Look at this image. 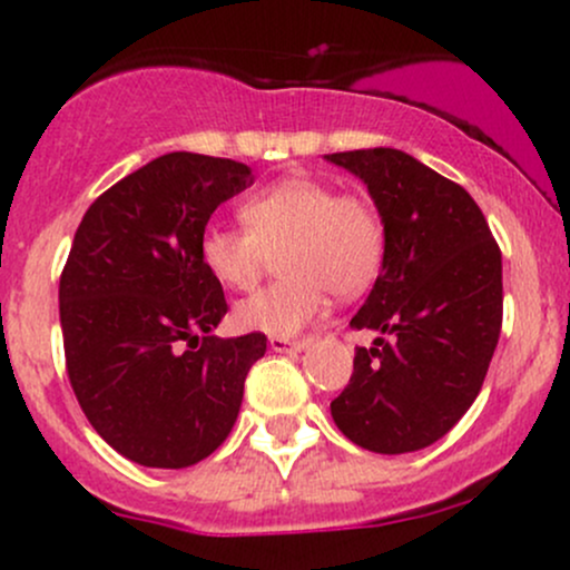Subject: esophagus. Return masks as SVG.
Instances as JSON below:
<instances>
[{"label":"esophagus","instance_id":"obj_1","mask_svg":"<svg viewBox=\"0 0 570 570\" xmlns=\"http://www.w3.org/2000/svg\"><path fill=\"white\" fill-rule=\"evenodd\" d=\"M271 348L276 353H297L307 348V340H289V337H271Z\"/></svg>","mask_w":570,"mask_h":570}]
</instances>
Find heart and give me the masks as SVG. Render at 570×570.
<instances>
[{
	"label": "heart",
	"mask_w": 570,
	"mask_h": 570,
	"mask_svg": "<svg viewBox=\"0 0 570 570\" xmlns=\"http://www.w3.org/2000/svg\"><path fill=\"white\" fill-rule=\"evenodd\" d=\"M246 230L212 225L200 235V259L227 289H252L271 271L276 284L233 307L244 332L292 337L316 322L326 292L356 297L375 281L385 254L381 212L367 195L340 193L318 176H289L240 206Z\"/></svg>",
	"instance_id": "heart-1"
}]
</instances>
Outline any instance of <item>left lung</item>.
<instances>
[{
    "mask_svg": "<svg viewBox=\"0 0 570 570\" xmlns=\"http://www.w3.org/2000/svg\"><path fill=\"white\" fill-rule=\"evenodd\" d=\"M364 181L385 227L383 271L351 326L375 330L330 404L372 453L442 440L472 407L501 335V248L472 195L402 149L326 155Z\"/></svg>",
    "mask_w": 570,
    "mask_h": 570,
    "instance_id": "8db88e82",
    "label": "left lung"
}]
</instances>
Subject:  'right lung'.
<instances>
[{"mask_svg": "<svg viewBox=\"0 0 570 570\" xmlns=\"http://www.w3.org/2000/svg\"><path fill=\"white\" fill-rule=\"evenodd\" d=\"M252 168L168 153L98 195L63 265V353L77 402L128 461L185 469L230 434L267 337L212 335L227 313L200 259L208 219Z\"/></svg>", "mask_w": 570, "mask_h": 570, "instance_id": "add662e5", "label": "right lung"}]
</instances>
